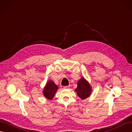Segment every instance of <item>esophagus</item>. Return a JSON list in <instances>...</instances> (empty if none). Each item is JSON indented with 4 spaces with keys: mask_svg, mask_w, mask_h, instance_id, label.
<instances>
[{
    "mask_svg": "<svg viewBox=\"0 0 132 132\" xmlns=\"http://www.w3.org/2000/svg\"><path fill=\"white\" fill-rule=\"evenodd\" d=\"M69 87H70L69 85V86H64V88H69Z\"/></svg>",
    "mask_w": 132,
    "mask_h": 132,
    "instance_id": "34e87169",
    "label": "esophagus"
}]
</instances>
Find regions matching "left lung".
<instances>
[{
	"label": "left lung",
	"mask_w": 132,
	"mask_h": 132,
	"mask_svg": "<svg viewBox=\"0 0 132 132\" xmlns=\"http://www.w3.org/2000/svg\"><path fill=\"white\" fill-rule=\"evenodd\" d=\"M78 86L76 89V92L79 97L82 99L87 98L90 95L91 87L84 78H82L78 82Z\"/></svg>",
	"instance_id": "obj_1"
}]
</instances>
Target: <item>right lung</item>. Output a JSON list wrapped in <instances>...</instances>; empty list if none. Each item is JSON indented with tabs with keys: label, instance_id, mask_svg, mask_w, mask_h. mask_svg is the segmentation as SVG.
Segmentation results:
<instances>
[{
	"label": "right lung",
	"instance_id": "obj_1",
	"mask_svg": "<svg viewBox=\"0 0 132 132\" xmlns=\"http://www.w3.org/2000/svg\"><path fill=\"white\" fill-rule=\"evenodd\" d=\"M57 88H58L57 86L53 82V81H49L47 83L44 89L43 93L45 97L49 100L52 99L54 96L55 95Z\"/></svg>",
	"mask_w": 132,
	"mask_h": 132
}]
</instances>
